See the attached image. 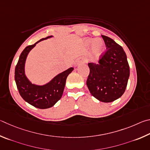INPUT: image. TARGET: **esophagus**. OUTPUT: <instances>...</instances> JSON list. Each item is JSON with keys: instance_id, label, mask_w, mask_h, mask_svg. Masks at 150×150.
Masks as SVG:
<instances>
[{"instance_id": "1", "label": "esophagus", "mask_w": 150, "mask_h": 150, "mask_svg": "<svg viewBox=\"0 0 150 150\" xmlns=\"http://www.w3.org/2000/svg\"><path fill=\"white\" fill-rule=\"evenodd\" d=\"M78 63H86L87 62V60H86L84 57H80V59L78 60Z\"/></svg>"}]
</instances>
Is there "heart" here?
I'll list each match as a JSON object with an SVG mask.
<instances>
[{
	"mask_svg": "<svg viewBox=\"0 0 150 150\" xmlns=\"http://www.w3.org/2000/svg\"><path fill=\"white\" fill-rule=\"evenodd\" d=\"M86 43L88 45L92 44V50L95 54L99 55L103 51L104 43L101 39H88Z\"/></svg>",
	"mask_w": 150,
	"mask_h": 150,
	"instance_id": "1",
	"label": "heart"
}]
</instances>
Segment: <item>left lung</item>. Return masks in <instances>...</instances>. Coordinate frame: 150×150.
Returning <instances> with one entry per match:
<instances>
[{"label":"left lung","instance_id":"8db88e82","mask_svg":"<svg viewBox=\"0 0 150 150\" xmlns=\"http://www.w3.org/2000/svg\"><path fill=\"white\" fill-rule=\"evenodd\" d=\"M107 51L98 64L88 63L90 74L86 82L90 93L101 102L109 103L125 93L130 76L127 54L113 39L101 35Z\"/></svg>","mask_w":150,"mask_h":150}]
</instances>
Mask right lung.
Listing matches in <instances>:
<instances>
[{"instance_id": "obj_1", "label": "right lung", "mask_w": 150, "mask_h": 150, "mask_svg": "<svg viewBox=\"0 0 150 150\" xmlns=\"http://www.w3.org/2000/svg\"><path fill=\"white\" fill-rule=\"evenodd\" d=\"M52 37L48 36L35 44L26 47L21 53L15 68V82L21 97L29 104L41 109L52 107L61 98L67 76L74 70L73 67L68 68L57 75L49 82L42 86L32 83L26 76L25 64L29 52L39 42Z\"/></svg>"}]
</instances>
